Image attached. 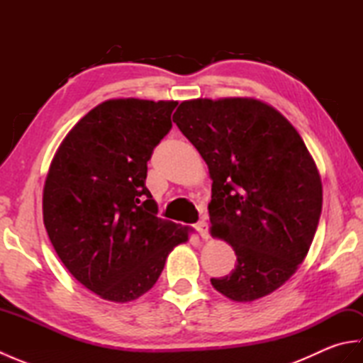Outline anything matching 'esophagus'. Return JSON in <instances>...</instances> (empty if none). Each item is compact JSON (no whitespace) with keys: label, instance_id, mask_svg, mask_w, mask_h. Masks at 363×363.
<instances>
[{"label":"esophagus","instance_id":"34e87169","mask_svg":"<svg viewBox=\"0 0 363 363\" xmlns=\"http://www.w3.org/2000/svg\"><path fill=\"white\" fill-rule=\"evenodd\" d=\"M195 229L199 233V235H201L203 238H207L209 237V225H207L206 221V217H203L201 220H199L196 225H195Z\"/></svg>","mask_w":363,"mask_h":363}]
</instances>
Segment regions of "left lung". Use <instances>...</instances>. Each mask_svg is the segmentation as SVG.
<instances>
[{
  "mask_svg": "<svg viewBox=\"0 0 363 363\" xmlns=\"http://www.w3.org/2000/svg\"><path fill=\"white\" fill-rule=\"evenodd\" d=\"M173 121L209 167L212 235L237 256L212 285L240 303L269 295L307 256L321 215V179L303 138L251 98L184 101Z\"/></svg>",
  "mask_w": 363,
  "mask_h": 363,
  "instance_id": "obj_1",
  "label": "left lung"
}]
</instances>
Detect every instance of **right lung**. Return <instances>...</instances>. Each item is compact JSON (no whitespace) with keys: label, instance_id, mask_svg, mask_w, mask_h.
Instances as JSON below:
<instances>
[{"label":"right lung","instance_id":"obj_1","mask_svg":"<svg viewBox=\"0 0 363 363\" xmlns=\"http://www.w3.org/2000/svg\"><path fill=\"white\" fill-rule=\"evenodd\" d=\"M176 101L109 99L78 121L54 156L43 223L59 259L84 287L115 303L148 291L187 229L157 217L148 160L172 129Z\"/></svg>","mask_w":363,"mask_h":363}]
</instances>
